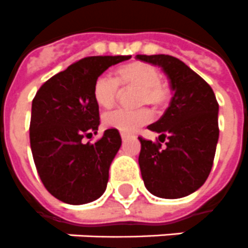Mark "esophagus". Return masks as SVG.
<instances>
[{"mask_svg":"<svg viewBox=\"0 0 248 248\" xmlns=\"http://www.w3.org/2000/svg\"><path fill=\"white\" fill-rule=\"evenodd\" d=\"M126 138H128V137H126L125 134H122V140H126Z\"/></svg>","mask_w":248,"mask_h":248,"instance_id":"esophagus-1","label":"esophagus"}]
</instances>
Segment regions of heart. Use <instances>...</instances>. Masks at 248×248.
Masks as SVG:
<instances>
[{
	"instance_id": "1",
	"label": "heart",
	"mask_w": 248,
	"mask_h": 248,
	"mask_svg": "<svg viewBox=\"0 0 248 248\" xmlns=\"http://www.w3.org/2000/svg\"><path fill=\"white\" fill-rule=\"evenodd\" d=\"M119 79L126 86L137 87L143 90L140 102L160 104L165 100V88L161 84V75L155 66L144 62H132L124 65L118 71ZM120 83L115 77L102 74L96 79L93 86V97L102 108H111L119 94ZM151 115L146 108L125 110L118 108L114 111L105 112L102 116L104 125L116 129L123 134H133L140 126L147 124Z\"/></svg>"
}]
</instances>
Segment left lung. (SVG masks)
<instances>
[{
    "instance_id": "left-lung-1",
    "label": "left lung",
    "mask_w": 248,
    "mask_h": 248,
    "mask_svg": "<svg viewBox=\"0 0 248 248\" xmlns=\"http://www.w3.org/2000/svg\"><path fill=\"white\" fill-rule=\"evenodd\" d=\"M156 65L169 78L173 97L157 122L148 129L166 140V147L138 138V164L147 191L160 199H182L206 182L219 140V105L211 87L183 61L169 55H137Z\"/></svg>"
}]
</instances>
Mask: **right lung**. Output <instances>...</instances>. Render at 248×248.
<instances>
[{
    "instance_id": "add662e5",
    "label": "right lung",
    "mask_w": 248,
    "mask_h": 248,
    "mask_svg": "<svg viewBox=\"0 0 248 248\" xmlns=\"http://www.w3.org/2000/svg\"><path fill=\"white\" fill-rule=\"evenodd\" d=\"M130 56H91L77 61L43 84L31 102V148L39 178L47 191L69 205H84L106 191L108 169L122 146L116 129L97 134L98 104L93 97L96 79Z\"/></svg>"
}]
</instances>
